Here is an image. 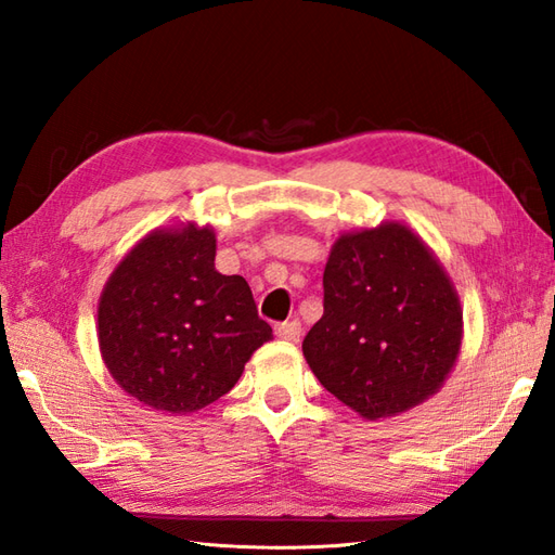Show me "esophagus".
<instances>
[{
    "mask_svg": "<svg viewBox=\"0 0 555 555\" xmlns=\"http://www.w3.org/2000/svg\"><path fill=\"white\" fill-rule=\"evenodd\" d=\"M300 334H302V326H300L298 320L276 324V336H279V338H284V340H298Z\"/></svg>",
    "mask_w": 555,
    "mask_h": 555,
    "instance_id": "esophagus-1",
    "label": "esophagus"
}]
</instances>
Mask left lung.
Returning a JSON list of instances; mask_svg holds the SVG:
<instances>
[{
    "label": "left lung",
    "instance_id": "left-lung-1",
    "mask_svg": "<svg viewBox=\"0 0 555 555\" xmlns=\"http://www.w3.org/2000/svg\"><path fill=\"white\" fill-rule=\"evenodd\" d=\"M463 310L451 279L405 223L344 233L324 267V314L302 340L317 379L364 420L424 403L451 374Z\"/></svg>",
    "mask_w": 555,
    "mask_h": 555
}]
</instances>
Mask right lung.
<instances>
[{"mask_svg":"<svg viewBox=\"0 0 555 555\" xmlns=\"http://www.w3.org/2000/svg\"><path fill=\"white\" fill-rule=\"evenodd\" d=\"M209 227L157 229L128 253L98 308L102 360L140 403L188 415L229 393L271 338L243 276L215 269Z\"/></svg>","mask_w":555,"mask_h":555,"instance_id":"1","label":"right lung"}]
</instances>
